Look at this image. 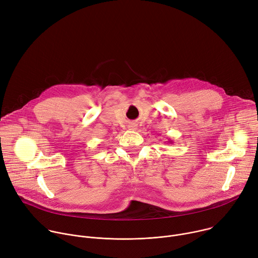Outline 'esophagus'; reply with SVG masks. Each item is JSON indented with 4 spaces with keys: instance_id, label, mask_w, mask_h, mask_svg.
I'll list each match as a JSON object with an SVG mask.
<instances>
[{
    "instance_id": "1",
    "label": "esophagus",
    "mask_w": 258,
    "mask_h": 258,
    "mask_svg": "<svg viewBox=\"0 0 258 258\" xmlns=\"http://www.w3.org/2000/svg\"><path fill=\"white\" fill-rule=\"evenodd\" d=\"M131 127H132V126H131ZM132 130H135V127H134V126H133V127H132Z\"/></svg>"
}]
</instances>
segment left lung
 Instances as JSON below:
<instances>
[{
  "label": "left lung",
  "instance_id": "8db88e82",
  "mask_svg": "<svg viewBox=\"0 0 258 258\" xmlns=\"http://www.w3.org/2000/svg\"><path fill=\"white\" fill-rule=\"evenodd\" d=\"M168 142H169V143H170V144H172V141H168Z\"/></svg>",
  "mask_w": 258,
  "mask_h": 258
}]
</instances>
